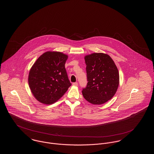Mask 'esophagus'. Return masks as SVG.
I'll list each match as a JSON object with an SVG mask.
<instances>
[{
	"label": "esophagus",
	"instance_id": "obj_1",
	"mask_svg": "<svg viewBox=\"0 0 154 154\" xmlns=\"http://www.w3.org/2000/svg\"><path fill=\"white\" fill-rule=\"evenodd\" d=\"M72 85H73V86H77V85H78V82H73V83L72 84Z\"/></svg>",
	"mask_w": 154,
	"mask_h": 154
}]
</instances>
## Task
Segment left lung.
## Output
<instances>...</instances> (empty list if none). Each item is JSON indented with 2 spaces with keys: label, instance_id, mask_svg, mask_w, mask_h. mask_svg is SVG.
Returning <instances> with one entry per match:
<instances>
[{
  "label": "left lung",
  "instance_id": "obj_1",
  "mask_svg": "<svg viewBox=\"0 0 154 154\" xmlns=\"http://www.w3.org/2000/svg\"><path fill=\"white\" fill-rule=\"evenodd\" d=\"M88 83L82 94L88 102L102 104L116 94L119 83L117 67L110 56L92 53L85 56Z\"/></svg>",
  "mask_w": 154,
  "mask_h": 154
}]
</instances>
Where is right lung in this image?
I'll return each instance as SVG.
<instances>
[{
  "instance_id": "obj_1",
  "label": "right lung",
  "mask_w": 154,
  "mask_h": 154,
  "mask_svg": "<svg viewBox=\"0 0 154 154\" xmlns=\"http://www.w3.org/2000/svg\"><path fill=\"white\" fill-rule=\"evenodd\" d=\"M67 58V55L60 52H45L30 68L29 86L39 102L51 104L57 102L71 86L65 67Z\"/></svg>"
}]
</instances>
